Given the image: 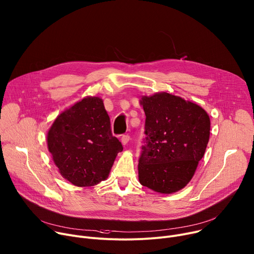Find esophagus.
I'll return each instance as SVG.
<instances>
[{
    "label": "esophagus",
    "instance_id": "34e87169",
    "mask_svg": "<svg viewBox=\"0 0 254 254\" xmlns=\"http://www.w3.org/2000/svg\"><path fill=\"white\" fill-rule=\"evenodd\" d=\"M121 141H122L123 145H127V144L128 143V141H129V135H128V134H124V135L122 136Z\"/></svg>",
    "mask_w": 254,
    "mask_h": 254
}]
</instances>
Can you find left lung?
<instances>
[{"label": "left lung", "instance_id": "left-lung-1", "mask_svg": "<svg viewBox=\"0 0 254 254\" xmlns=\"http://www.w3.org/2000/svg\"><path fill=\"white\" fill-rule=\"evenodd\" d=\"M146 114V139L139 159V180L160 193L182 190L192 178L210 139L204 109L160 92L140 100Z\"/></svg>", "mask_w": 254, "mask_h": 254}]
</instances>
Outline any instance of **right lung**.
Instances as JSON below:
<instances>
[{
	"instance_id": "obj_1",
	"label": "right lung",
	"mask_w": 254,
	"mask_h": 254,
	"mask_svg": "<svg viewBox=\"0 0 254 254\" xmlns=\"http://www.w3.org/2000/svg\"><path fill=\"white\" fill-rule=\"evenodd\" d=\"M48 148L61 175L77 187L105 180L124 149L112 135L103 100L95 96L58 115L48 132Z\"/></svg>"
}]
</instances>
